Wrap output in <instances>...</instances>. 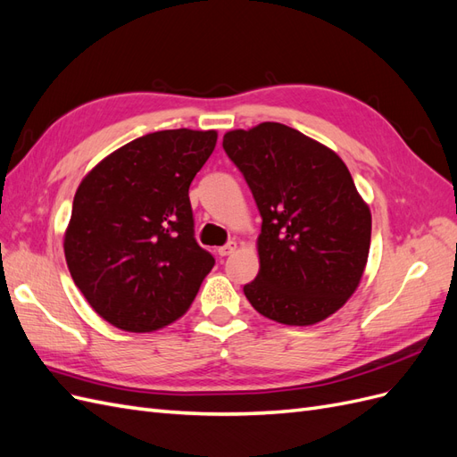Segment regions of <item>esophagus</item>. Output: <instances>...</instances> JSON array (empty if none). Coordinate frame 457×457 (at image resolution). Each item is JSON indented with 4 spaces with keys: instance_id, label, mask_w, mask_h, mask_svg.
<instances>
[{
    "instance_id": "esophagus-1",
    "label": "esophagus",
    "mask_w": 457,
    "mask_h": 457,
    "mask_svg": "<svg viewBox=\"0 0 457 457\" xmlns=\"http://www.w3.org/2000/svg\"><path fill=\"white\" fill-rule=\"evenodd\" d=\"M234 250H237V242H228V244L219 247V255H220V257H227V255H230Z\"/></svg>"
}]
</instances>
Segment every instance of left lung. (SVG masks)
I'll use <instances>...</instances> for the list:
<instances>
[{
    "label": "left lung",
    "mask_w": 457,
    "mask_h": 457,
    "mask_svg": "<svg viewBox=\"0 0 457 457\" xmlns=\"http://www.w3.org/2000/svg\"><path fill=\"white\" fill-rule=\"evenodd\" d=\"M262 225L259 274L244 286L252 307L287 326L339 311L366 269L371 213L334 150L284 123L225 133Z\"/></svg>",
    "instance_id": "obj_1"
}]
</instances>
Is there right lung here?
I'll list each match as a JSON object with an SVG mask.
<instances>
[{
	"instance_id": "1",
	"label": "right lung",
	"mask_w": 457,
	"mask_h": 457,
	"mask_svg": "<svg viewBox=\"0 0 457 457\" xmlns=\"http://www.w3.org/2000/svg\"><path fill=\"white\" fill-rule=\"evenodd\" d=\"M215 143L213 129L148 133L79 183L64 234L66 265L106 322L143 334L192 305L215 259L195 238L188 187Z\"/></svg>"
}]
</instances>
